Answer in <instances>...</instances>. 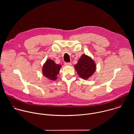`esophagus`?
<instances>
[{"instance_id":"34e87169","label":"esophagus","mask_w":134,"mask_h":134,"mask_svg":"<svg viewBox=\"0 0 134 134\" xmlns=\"http://www.w3.org/2000/svg\"><path fill=\"white\" fill-rule=\"evenodd\" d=\"M64 65L65 66H70V65H71V63H65Z\"/></svg>"}]
</instances>
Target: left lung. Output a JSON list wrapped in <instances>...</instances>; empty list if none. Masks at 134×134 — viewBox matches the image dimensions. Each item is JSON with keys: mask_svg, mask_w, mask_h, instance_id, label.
I'll use <instances>...</instances> for the list:
<instances>
[{"mask_svg": "<svg viewBox=\"0 0 134 134\" xmlns=\"http://www.w3.org/2000/svg\"><path fill=\"white\" fill-rule=\"evenodd\" d=\"M76 71L80 77L87 80L96 70V64L90 57L83 54L79 59L77 64L74 66Z\"/></svg>", "mask_w": 134, "mask_h": 134, "instance_id": "obj_1", "label": "left lung"}]
</instances>
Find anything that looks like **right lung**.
<instances>
[{
    "instance_id": "obj_1",
    "label": "right lung",
    "mask_w": 134,
    "mask_h": 134,
    "mask_svg": "<svg viewBox=\"0 0 134 134\" xmlns=\"http://www.w3.org/2000/svg\"><path fill=\"white\" fill-rule=\"evenodd\" d=\"M61 65L56 64L53 60L48 59L42 67V74L50 80L54 81L57 79V76L59 72Z\"/></svg>"
}]
</instances>
